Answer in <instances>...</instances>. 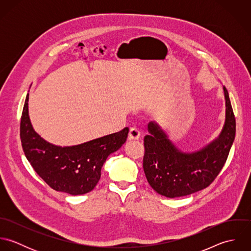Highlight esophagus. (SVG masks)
Listing matches in <instances>:
<instances>
[{
    "instance_id": "1",
    "label": "esophagus",
    "mask_w": 251,
    "mask_h": 251,
    "mask_svg": "<svg viewBox=\"0 0 251 251\" xmlns=\"http://www.w3.org/2000/svg\"><path fill=\"white\" fill-rule=\"evenodd\" d=\"M140 137V132L136 127H131L128 132V140H136Z\"/></svg>"
}]
</instances>
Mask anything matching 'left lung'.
Listing matches in <instances>:
<instances>
[{
  "instance_id": "1",
  "label": "left lung",
  "mask_w": 251,
  "mask_h": 251,
  "mask_svg": "<svg viewBox=\"0 0 251 251\" xmlns=\"http://www.w3.org/2000/svg\"><path fill=\"white\" fill-rule=\"evenodd\" d=\"M225 121L218 136L194 151H184L173 143L154 121L145 136L144 172L158 194L176 198L209 186L218 175L229 154L236 134V121L227 89L223 86Z\"/></svg>"
}]
</instances>
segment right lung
Here are the masks:
<instances>
[{
	"mask_svg": "<svg viewBox=\"0 0 251 251\" xmlns=\"http://www.w3.org/2000/svg\"><path fill=\"white\" fill-rule=\"evenodd\" d=\"M29 94L20 124V137L25 155L38 176L50 187L72 195L95 188L108 156L126 141L128 127L88 142L57 146L43 139L33 127L29 116Z\"/></svg>",
	"mask_w": 251,
	"mask_h": 251,
	"instance_id": "obj_1",
	"label": "right lung"
}]
</instances>
